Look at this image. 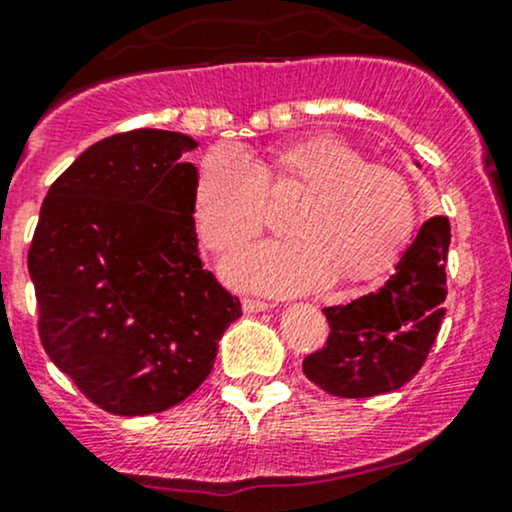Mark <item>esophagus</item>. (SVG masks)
<instances>
[{"label":"esophagus","mask_w":512,"mask_h":512,"mask_svg":"<svg viewBox=\"0 0 512 512\" xmlns=\"http://www.w3.org/2000/svg\"><path fill=\"white\" fill-rule=\"evenodd\" d=\"M241 307H244V312H266L268 307H271V302L256 300V298H244Z\"/></svg>","instance_id":"esophagus-1"}]
</instances>
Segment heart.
Listing matches in <instances>:
<instances>
[{"label": "heart", "mask_w": 512, "mask_h": 512, "mask_svg": "<svg viewBox=\"0 0 512 512\" xmlns=\"http://www.w3.org/2000/svg\"><path fill=\"white\" fill-rule=\"evenodd\" d=\"M302 190L288 219L293 239L246 246L224 261L234 285L263 293H302L337 278L373 280L398 263L417 222L415 192L398 170L366 163L334 136L280 146L268 161L214 146L192 190V217L205 249L224 254L263 229L268 192Z\"/></svg>", "instance_id": "1"}]
</instances>
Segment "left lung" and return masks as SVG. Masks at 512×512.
<instances>
[{"label":"left lung","mask_w":512,"mask_h":512,"mask_svg":"<svg viewBox=\"0 0 512 512\" xmlns=\"http://www.w3.org/2000/svg\"><path fill=\"white\" fill-rule=\"evenodd\" d=\"M449 239L447 217L427 219L381 290L324 307L327 342L302 361L315 386L339 398H371L420 371L447 312Z\"/></svg>","instance_id":"1"}]
</instances>
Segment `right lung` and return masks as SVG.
Segmentation results:
<instances>
[{
  "instance_id": "1",
  "label": "right lung",
  "mask_w": 512,
  "mask_h": 512,
  "mask_svg": "<svg viewBox=\"0 0 512 512\" xmlns=\"http://www.w3.org/2000/svg\"><path fill=\"white\" fill-rule=\"evenodd\" d=\"M197 146L178 131L97 141L51 185L29 273L38 337L87 400L114 415L163 412L210 376L241 302L205 271L192 190Z\"/></svg>"
}]
</instances>
